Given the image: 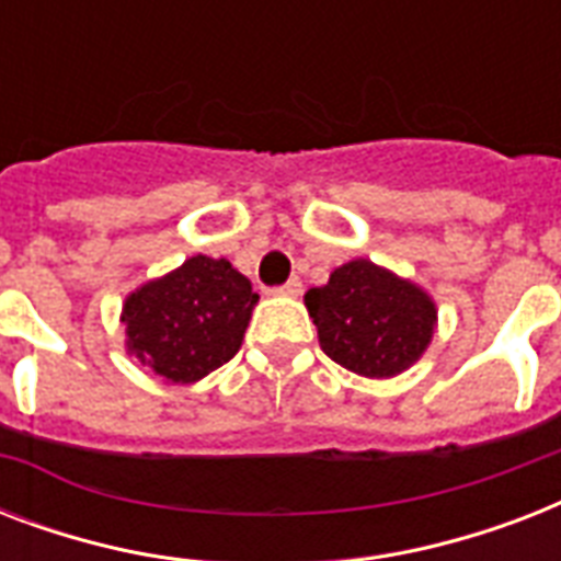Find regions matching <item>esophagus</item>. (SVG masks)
Listing matches in <instances>:
<instances>
[{"label": "esophagus", "instance_id": "esophagus-1", "mask_svg": "<svg viewBox=\"0 0 561 561\" xmlns=\"http://www.w3.org/2000/svg\"><path fill=\"white\" fill-rule=\"evenodd\" d=\"M273 294H279V297H299L302 294V282L299 279H288L282 288H276Z\"/></svg>", "mask_w": 561, "mask_h": 561}]
</instances>
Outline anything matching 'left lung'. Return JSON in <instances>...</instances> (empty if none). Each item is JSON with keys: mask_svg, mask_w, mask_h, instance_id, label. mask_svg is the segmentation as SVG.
Instances as JSON below:
<instances>
[{"mask_svg": "<svg viewBox=\"0 0 561 561\" xmlns=\"http://www.w3.org/2000/svg\"><path fill=\"white\" fill-rule=\"evenodd\" d=\"M320 350L364 378H396L434 341L436 302L422 285L369 259L334 267L323 288L306 294Z\"/></svg>", "mask_w": 561, "mask_h": 561, "instance_id": "8db88e82", "label": "left lung"}]
</instances>
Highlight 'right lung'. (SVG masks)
I'll use <instances>...</instances> for the list:
<instances>
[{"instance_id": "right-lung-1", "label": "right lung", "mask_w": 561, "mask_h": 561, "mask_svg": "<svg viewBox=\"0 0 561 561\" xmlns=\"http://www.w3.org/2000/svg\"><path fill=\"white\" fill-rule=\"evenodd\" d=\"M259 294L227 259L192 255L130 290L122 306L127 355L165 383H194L241 350Z\"/></svg>"}]
</instances>
